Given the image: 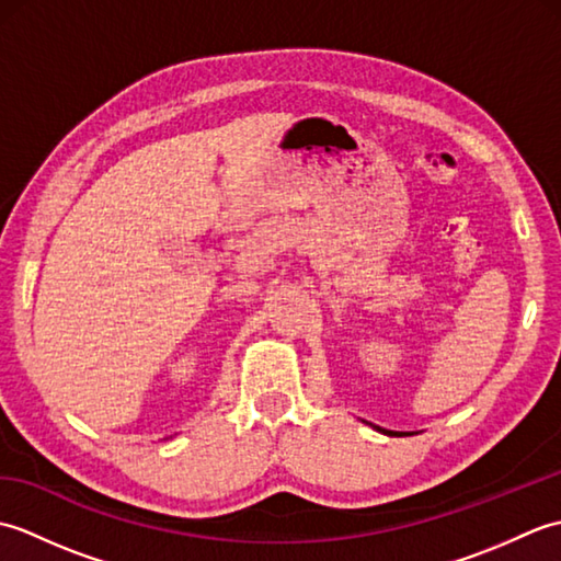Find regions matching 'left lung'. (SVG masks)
I'll use <instances>...</instances> for the list:
<instances>
[{
	"label": "left lung",
	"instance_id": "1",
	"mask_svg": "<svg viewBox=\"0 0 561 561\" xmlns=\"http://www.w3.org/2000/svg\"><path fill=\"white\" fill-rule=\"evenodd\" d=\"M374 428L380 434H386V436H412L410 432H390V428H380V426H374Z\"/></svg>",
	"mask_w": 561,
	"mask_h": 561
}]
</instances>
